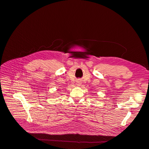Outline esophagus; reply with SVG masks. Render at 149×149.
<instances>
[{"label": "esophagus", "mask_w": 149, "mask_h": 149, "mask_svg": "<svg viewBox=\"0 0 149 149\" xmlns=\"http://www.w3.org/2000/svg\"><path fill=\"white\" fill-rule=\"evenodd\" d=\"M78 84V86H79V84Z\"/></svg>", "instance_id": "esophagus-1"}]
</instances>
